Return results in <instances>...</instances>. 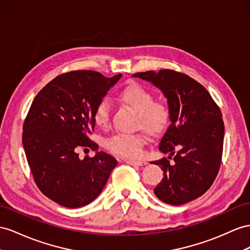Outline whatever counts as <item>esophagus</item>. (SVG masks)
Listing matches in <instances>:
<instances>
[{
  "label": "esophagus",
  "mask_w": 250,
  "mask_h": 250,
  "mask_svg": "<svg viewBox=\"0 0 250 250\" xmlns=\"http://www.w3.org/2000/svg\"><path fill=\"white\" fill-rule=\"evenodd\" d=\"M125 162L127 165H131V166H145V165H146V161H133V159H125Z\"/></svg>",
  "instance_id": "1"
}]
</instances>
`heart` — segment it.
<instances>
[{
  "mask_svg": "<svg viewBox=\"0 0 250 250\" xmlns=\"http://www.w3.org/2000/svg\"><path fill=\"white\" fill-rule=\"evenodd\" d=\"M123 104L137 114V127L149 135L156 136L167 127L170 120L169 107L163 102L154 101L153 95L142 85L132 83L123 89L119 95ZM95 125L101 129L110 125V104L104 99L96 105L93 113ZM146 137L140 133H118L108 138L106 148L116 155L126 158H136L142 155Z\"/></svg>",
  "mask_w": 250,
  "mask_h": 250,
  "instance_id": "heart-1",
  "label": "heart"
}]
</instances>
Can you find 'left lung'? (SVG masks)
I'll return each instance as SVG.
<instances>
[{"label": "left lung", "mask_w": 250, "mask_h": 250, "mask_svg": "<svg viewBox=\"0 0 250 250\" xmlns=\"http://www.w3.org/2000/svg\"><path fill=\"white\" fill-rule=\"evenodd\" d=\"M132 76L151 82L168 100L171 125L158 149L170 155L151 162L164 171L155 195L174 206L195 200L211 187L221 167L224 123L220 107L201 83L183 73L161 69Z\"/></svg>", "instance_id": "1"}]
</instances>
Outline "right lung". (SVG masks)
<instances>
[{"label": "right lung", "instance_id": "add662e5", "mask_svg": "<svg viewBox=\"0 0 250 250\" xmlns=\"http://www.w3.org/2000/svg\"><path fill=\"white\" fill-rule=\"evenodd\" d=\"M121 74L106 78L93 70L56 77L37 94L23 125L22 143L35 183L42 193L66 208L93 202L104 188L117 161L104 152L79 158L89 139L93 113Z\"/></svg>", "mask_w": 250, "mask_h": 250}]
</instances>
